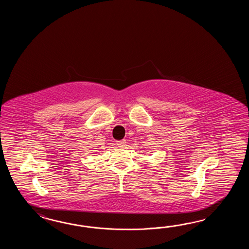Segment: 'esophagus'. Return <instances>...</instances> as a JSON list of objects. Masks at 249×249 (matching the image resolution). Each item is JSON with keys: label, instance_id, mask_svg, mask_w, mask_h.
<instances>
[{"label": "esophagus", "instance_id": "34e87169", "mask_svg": "<svg viewBox=\"0 0 249 249\" xmlns=\"http://www.w3.org/2000/svg\"><path fill=\"white\" fill-rule=\"evenodd\" d=\"M125 140H122V141H118L117 142V144L118 145V147H120V148H123V147H124V145H125Z\"/></svg>", "mask_w": 249, "mask_h": 249}]
</instances>
